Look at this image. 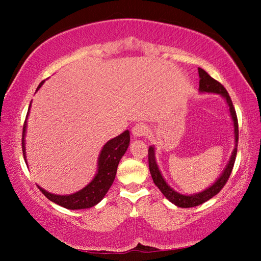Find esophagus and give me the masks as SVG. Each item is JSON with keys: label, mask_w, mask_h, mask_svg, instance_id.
<instances>
[{"label": "esophagus", "mask_w": 261, "mask_h": 261, "mask_svg": "<svg viewBox=\"0 0 261 261\" xmlns=\"http://www.w3.org/2000/svg\"><path fill=\"white\" fill-rule=\"evenodd\" d=\"M147 132V126L143 123H137L132 127V135H134L135 138H141L143 136H146Z\"/></svg>", "instance_id": "obj_1"}]
</instances>
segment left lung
<instances>
[{"instance_id":"1","label":"left lung","mask_w":261,"mask_h":261,"mask_svg":"<svg viewBox=\"0 0 261 261\" xmlns=\"http://www.w3.org/2000/svg\"><path fill=\"white\" fill-rule=\"evenodd\" d=\"M198 76H199V88H198L199 92L220 94V95L226 101V104H228L231 119H232V121H233V126H234V149H233V151H232L229 163H228V165H226V167L224 168L223 173L221 174V176L213 182L212 185L207 187L206 190H204V191L196 193V194H193V195H184V194H180L178 192L174 191L173 188H171L167 184V182H166L162 173H160V170L158 168L156 157H154V148L152 146L149 147V150H148L149 170H150V174H151L154 185L159 188L160 192L164 194L165 197L167 198L169 202L175 204L176 206H178V207L197 206V205L203 204L204 202L208 201L210 198H212L214 195H216V194H218L224 187L226 181H228L229 177L231 175V171H232V169H233V165H234L236 157H237L238 139H239V129H238L237 113H236L233 104H232L229 93L226 92L224 86L221 84V83L212 79V77H211L204 69L198 68Z\"/></svg>"}]
</instances>
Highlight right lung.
Returning <instances> with one entry per match:
<instances>
[{"label": "right lung", "mask_w": 261, "mask_h": 261, "mask_svg": "<svg viewBox=\"0 0 261 261\" xmlns=\"http://www.w3.org/2000/svg\"><path fill=\"white\" fill-rule=\"evenodd\" d=\"M45 83L42 81L39 84L37 91L41 87V85ZM31 107V103H30ZM29 110L27 113V119L29 115ZM27 119L23 124V132H22V151H23V157L27 163L25 157V130H27ZM130 143V132L129 130H125L124 132L118 137L113 138L110 141L105 143L102 148L101 153L98 156L97 162V173L94 176V178L90 184L86 185L83 190L76 192L70 195H56V194H51L43 190L40 186H38L39 190L45 195L48 199L51 202L56 203L60 206L68 210H82V208H88L96 205L102 201V198L108 193L110 187L112 186L116 169H118V165L120 163L121 158L123 157L127 147Z\"/></svg>", "instance_id": "right-lung-1"}]
</instances>
